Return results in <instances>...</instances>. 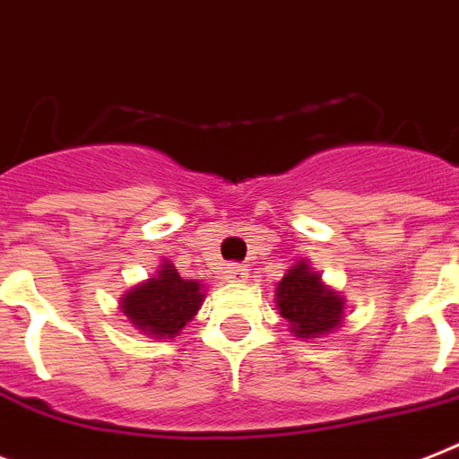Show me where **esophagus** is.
<instances>
[{"label": "esophagus", "mask_w": 459, "mask_h": 459, "mask_svg": "<svg viewBox=\"0 0 459 459\" xmlns=\"http://www.w3.org/2000/svg\"><path fill=\"white\" fill-rule=\"evenodd\" d=\"M225 279H227V281H232V283L246 281V279H248V270H246V264H238V263L227 264Z\"/></svg>", "instance_id": "34e87169"}]
</instances>
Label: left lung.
<instances>
[{
    "mask_svg": "<svg viewBox=\"0 0 459 459\" xmlns=\"http://www.w3.org/2000/svg\"><path fill=\"white\" fill-rule=\"evenodd\" d=\"M276 307L298 338H319L331 333L342 319V298L324 289L319 274L309 272L305 263L295 264L276 289Z\"/></svg>",
    "mask_w": 459,
    "mask_h": 459,
    "instance_id": "1",
    "label": "left lung"
}]
</instances>
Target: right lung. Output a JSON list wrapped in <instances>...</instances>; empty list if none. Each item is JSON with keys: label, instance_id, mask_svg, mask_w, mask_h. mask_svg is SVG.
I'll return each instance as SVG.
<instances>
[{"label": "right lung", "instance_id": "obj_1", "mask_svg": "<svg viewBox=\"0 0 459 459\" xmlns=\"http://www.w3.org/2000/svg\"><path fill=\"white\" fill-rule=\"evenodd\" d=\"M202 300L199 283L185 281L170 264H161L157 279H147L124 295L121 309L147 335L173 338L192 321Z\"/></svg>", "mask_w": 459, "mask_h": 459}]
</instances>
